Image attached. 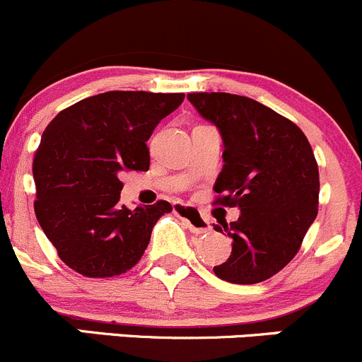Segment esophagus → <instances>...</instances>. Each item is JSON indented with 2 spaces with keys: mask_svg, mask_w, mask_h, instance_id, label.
<instances>
[{
  "mask_svg": "<svg viewBox=\"0 0 362 362\" xmlns=\"http://www.w3.org/2000/svg\"><path fill=\"white\" fill-rule=\"evenodd\" d=\"M173 213L177 216H180V218L187 223L189 229H191L192 232H196V234H206V232H210V229H211L210 220H208L206 216L201 215L196 208L185 206V204L177 203L173 206Z\"/></svg>",
  "mask_w": 362,
  "mask_h": 362,
  "instance_id": "34e87169",
  "label": "esophagus"
}]
</instances>
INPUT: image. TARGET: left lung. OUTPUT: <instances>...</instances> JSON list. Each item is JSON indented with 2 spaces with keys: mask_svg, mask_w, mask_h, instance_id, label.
Wrapping results in <instances>:
<instances>
[{
  "mask_svg": "<svg viewBox=\"0 0 362 362\" xmlns=\"http://www.w3.org/2000/svg\"><path fill=\"white\" fill-rule=\"evenodd\" d=\"M187 98L222 136L216 203L241 210L235 222L215 227L232 238V251L213 272L235 284L262 283L295 257L317 216L314 152L295 123L253 98L222 91Z\"/></svg>",
  "mask_w": 362,
  "mask_h": 362,
  "instance_id": "8db88e82",
  "label": "left lung"
}]
</instances>
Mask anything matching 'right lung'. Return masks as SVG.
<instances>
[{"label":"right lung","instance_id":"obj_1","mask_svg":"<svg viewBox=\"0 0 362 362\" xmlns=\"http://www.w3.org/2000/svg\"><path fill=\"white\" fill-rule=\"evenodd\" d=\"M184 93L105 91L57 114L34 158V211L60 260L88 277L127 272L142 258L168 201L119 203L123 170H149L147 140Z\"/></svg>","mask_w":362,"mask_h":362}]
</instances>
